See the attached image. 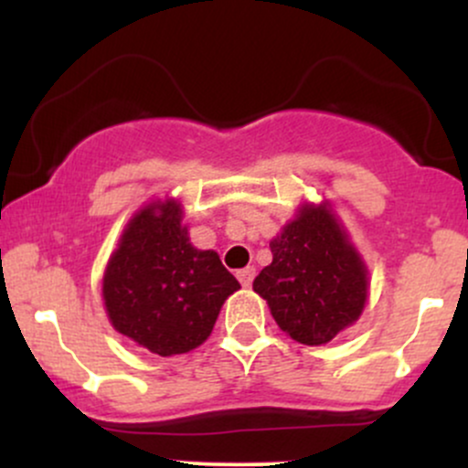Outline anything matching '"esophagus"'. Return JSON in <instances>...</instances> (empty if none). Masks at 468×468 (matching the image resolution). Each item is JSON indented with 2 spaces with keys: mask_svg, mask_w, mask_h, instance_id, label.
Returning <instances> with one entry per match:
<instances>
[{
  "mask_svg": "<svg viewBox=\"0 0 468 468\" xmlns=\"http://www.w3.org/2000/svg\"><path fill=\"white\" fill-rule=\"evenodd\" d=\"M238 279H239L241 286L249 288L250 283H252V279H255V268H252V266L241 268V271H238Z\"/></svg>",
  "mask_w": 468,
  "mask_h": 468,
  "instance_id": "esophagus-1",
  "label": "esophagus"
}]
</instances>
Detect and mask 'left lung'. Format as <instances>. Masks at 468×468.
I'll list each match as a JSON object with an SVG mask.
<instances>
[{
	"label": "left lung",
	"instance_id": "8db88e82",
	"mask_svg": "<svg viewBox=\"0 0 468 468\" xmlns=\"http://www.w3.org/2000/svg\"><path fill=\"white\" fill-rule=\"evenodd\" d=\"M271 252L252 290L290 338L324 346L356 324L367 303L369 272L330 202L299 204L271 239Z\"/></svg>",
	"mask_w": 468,
	"mask_h": 468
}]
</instances>
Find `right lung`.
I'll return each mask as SVG.
<instances>
[{
    "label": "right lung",
    "mask_w": 468,
    "mask_h": 468,
    "mask_svg": "<svg viewBox=\"0 0 468 468\" xmlns=\"http://www.w3.org/2000/svg\"><path fill=\"white\" fill-rule=\"evenodd\" d=\"M182 202L154 200L122 229L103 272L110 324L158 356L186 354L211 336L239 282L216 250L191 244Z\"/></svg>",
    "instance_id": "1"
}]
</instances>
